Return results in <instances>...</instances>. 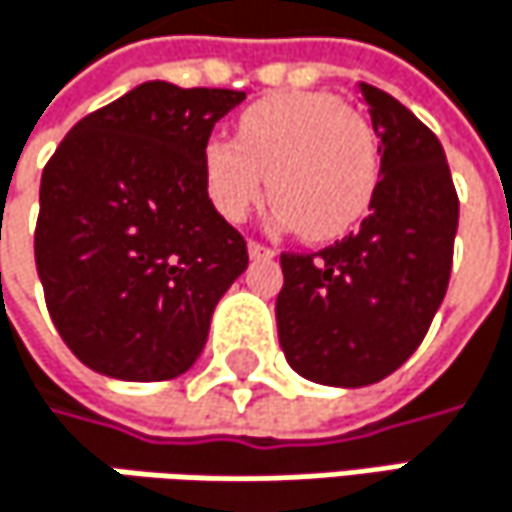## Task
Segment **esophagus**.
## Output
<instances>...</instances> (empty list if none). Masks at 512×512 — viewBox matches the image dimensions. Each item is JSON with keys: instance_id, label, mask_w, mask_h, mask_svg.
<instances>
[{"instance_id": "1", "label": "esophagus", "mask_w": 512, "mask_h": 512, "mask_svg": "<svg viewBox=\"0 0 512 512\" xmlns=\"http://www.w3.org/2000/svg\"><path fill=\"white\" fill-rule=\"evenodd\" d=\"M249 255L252 257H275V249L272 246H263L257 240H249Z\"/></svg>"}]
</instances>
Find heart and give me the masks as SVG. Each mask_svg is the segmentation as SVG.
<instances>
[{
  "instance_id": "obj_1",
  "label": "heart",
  "mask_w": 512,
  "mask_h": 512,
  "mask_svg": "<svg viewBox=\"0 0 512 512\" xmlns=\"http://www.w3.org/2000/svg\"><path fill=\"white\" fill-rule=\"evenodd\" d=\"M379 165L373 124L341 97L275 94L243 112L237 142H207L204 183L213 207L243 222L263 201L269 177L275 222L323 243L367 216Z\"/></svg>"
}]
</instances>
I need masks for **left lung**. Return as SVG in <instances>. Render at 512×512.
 I'll use <instances>...</instances> for the list:
<instances>
[{"label": "left lung", "mask_w": 512, "mask_h": 512, "mask_svg": "<svg viewBox=\"0 0 512 512\" xmlns=\"http://www.w3.org/2000/svg\"><path fill=\"white\" fill-rule=\"evenodd\" d=\"M382 177L361 228L320 252H284L275 299L287 364L323 385L385 379L424 341L451 278L460 198L436 133L361 85Z\"/></svg>", "instance_id": "1"}]
</instances>
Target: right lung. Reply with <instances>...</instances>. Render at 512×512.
Segmentation results:
<instances>
[{
  "mask_svg": "<svg viewBox=\"0 0 512 512\" xmlns=\"http://www.w3.org/2000/svg\"><path fill=\"white\" fill-rule=\"evenodd\" d=\"M243 100L145 82L73 124L44 165L35 263L61 341L91 370L159 382L201 356L249 266L204 183L210 133Z\"/></svg>",
  "mask_w": 512,
  "mask_h": 512,
  "instance_id": "obj_1",
  "label": "right lung"
}]
</instances>
